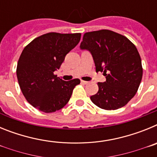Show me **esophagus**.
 <instances>
[{
  "mask_svg": "<svg viewBox=\"0 0 157 157\" xmlns=\"http://www.w3.org/2000/svg\"><path fill=\"white\" fill-rule=\"evenodd\" d=\"M81 82L82 83V84H85V85H86V84H88L89 83V82L84 81V80H81Z\"/></svg>",
  "mask_w": 157,
  "mask_h": 157,
  "instance_id": "esophagus-1",
  "label": "esophagus"
}]
</instances>
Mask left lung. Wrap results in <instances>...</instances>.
<instances>
[{"label":"left lung","mask_w":157,"mask_h":157,"mask_svg":"<svg viewBox=\"0 0 157 157\" xmlns=\"http://www.w3.org/2000/svg\"><path fill=\"white\" fill-rule=\"evenodd\" d=\"M80 48L92 54L96 71L103 72L105 82H98V92L90 100L105 110L125 106L138 90L143 69L139 52L125 36L109 30L85 33Z\"/></svg>","instance_id":"8db88e82"}]
</instances>
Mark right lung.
Returning <instances> with one entry per match:
<instances>
[{
	"label": "right lung",
	"mask_w": 157,
	"mask_h": 157,
	"mask_svg": "<svg viewBox=\"0 0 157 157\" xmlns=\"http://www.w3.org/2000/svg\"><path fill=\"white\" fill-rule=\"evenodd\" d=\"M80 33L51 32L34 38L23 48L16 68L23 96L38 110L50 113L61 109L71 97L78 78L63 81L54 75L65 56L78 44Z\"/></svg>",
	"instance_id": "add662e5"
}]
</instances>
